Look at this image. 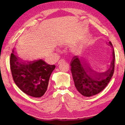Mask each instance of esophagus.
<instances>
[{"instance_id": "esophagus-1", "label": "esophagus", "mask_w": 125, "mask_h": 125, "mask_svg": "<svg viewBox=\"0 0 125 125\" xmlns=\"http://www.w3.org/2000/svg\"><path fill=\"white\" fill-rule=\"evenodd\" d=\"M62 61H64V59H61V60L59 61V62H58V63H60L61 62H62Z\"/></svg>"}]
</instances>
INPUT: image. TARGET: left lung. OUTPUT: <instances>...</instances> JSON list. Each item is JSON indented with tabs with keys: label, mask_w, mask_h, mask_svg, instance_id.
<instances>
[{
	"label": "left lung",
	"mask_w": 125,
	"mask_h": 125,
	"mask_svg": "<svg viewBox=\"0 0 125 125\" xmlns=\"http://www.w3.org/2000/svg\"><path fill=\"white\" fill-rule=\"evenodd\" d=\"M113 47L110 63L107 70L103 73L94 72L90 68L86 61L77 56L70 62L71 72L75 86L79 93L83 96L90 97L101 92L106 87L112 78L115 68V52Z\"/></svg>",
	"instance_id": "1"
}]
</instances>
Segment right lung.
Instances as JSON below:
<instances>
[{
    "mask_svg": "<svg viewBox=\"0 0 125 125\" xmlns=\"http://www.w3.org/2000/svg\"><path fill=\"white\" fill-rule=\"evenodd\" d=\"M10 64L16 85L24 94L33 97H41L44 94L50 77L56 67L41 59L22 61L15 55L14 48L10 55Z\"/></svg>",
    "mask_w": 125,
    "mask_h": 125,
    "instance_id": "right-lung-1",
    "label": "right lung"
}]
</instances>
